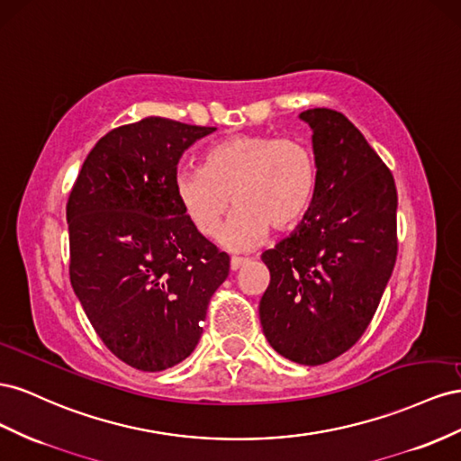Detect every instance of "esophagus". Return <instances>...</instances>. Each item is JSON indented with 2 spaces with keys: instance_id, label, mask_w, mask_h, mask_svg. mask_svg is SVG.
Masks as SVG:
<instances>
[{
  "instance_id": "1",
  "label": "esophagus",
  "mask_w": 461,
  "mask_h": 461,
  "mask_svg": "<svg viewBox=\"0 0 461 461\" xmlns=\"http://www.w3.org/2000/svg\"><path fill=\"white\" fill-rule=\"evenodd\" d=\"M249 260H251V258H247V257H231V260H230V267H231V270H238V268L245 267Z\"/></svg>"
}]
</instances>
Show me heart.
Here are the masks:
<instances>
[{"label": "heart", "mask_w": 461, "mask_h": 461, "mask_svg": "<svg viewBox=\"0 0 461 461\" xmlns=\"http://www.w3.org/2000/svg\"><path fill=\"white\" fill-rule=\"evenodd\" d=\"M319 187L317 156L301 139L243 133L212 144L203 167L179 169L174 194L183 216L203 238H214L230 199L238 208L223 243L245 249L268 228L292 230L307 214Z\"/></svg>", "instance_id": "heart-1"}]
</instances>
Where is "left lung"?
Segmentation results:
<instances>
[{
    "instance_id": "left-lung-1",
    "label": "left lung",
    "mask_w": 461,
    "mask_h": 461,
    "mask_svg": "<svg viewBox=\"0 0 461 461\" xmlns=\"http://www.w3.org/2000/svg\"><path fill=\"white\" fill-rule=\"evenodd\" d=\"M312 129L319 187L301 226L262 253L270 282L260 324L270 346L322 365L369 328L398 257V193L388 166L344 113H301Z\"/></svg>"
}]
</instances>
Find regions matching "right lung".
I'll list each match as a JSON object with an SVG mask.
<instances>
[{
    "label": "right lung",
    "instance_id": "add662e5",
    "mask_svg": "<svg viewBox=\"0 0 461 461\" xmlns=\"http://www.w3.org/2000/svg\"><path fill=\"white\" fill-rule=\"evenodd\" d=\"M212 131L166 117L115 127L69 194L71 285L104 346L139 371L189 357L228 278V253L194 231L174 194L183 150Z\"/></svg>",
    "mask_w": 461,
    "mask_h": 461
}]
</instances>
